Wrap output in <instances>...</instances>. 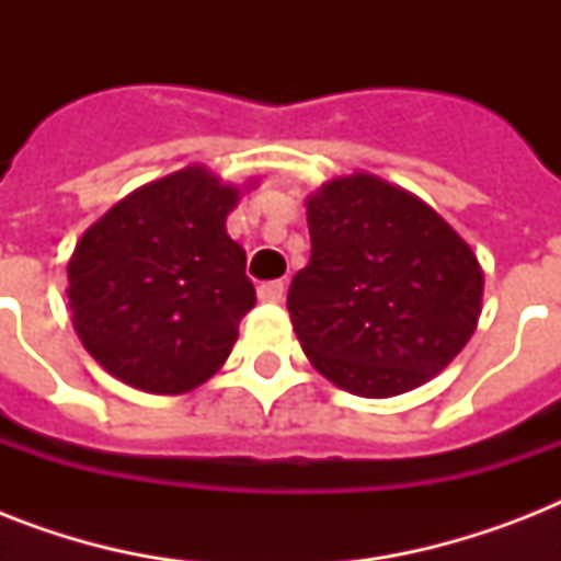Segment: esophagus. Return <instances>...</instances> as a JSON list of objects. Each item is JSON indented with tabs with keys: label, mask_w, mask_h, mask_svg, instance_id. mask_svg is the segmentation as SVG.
I'll use <instances>...</instances> for the list:
<instances>
[{
	"label": "esophagus",
	"mask_w": 561,
	"mask_h": 561,
	"mask_svg": "<svg viewBox=\"0 0 561 561\" xmlns=\"http://www.w3.org/2000/svg\"><path fill=\"white\" fill-rule=\"evenodd\" d=\"M282 297H285V282L282 279L262 282V285H259V299H262V302H282Z\"/></svg>",
	"instance_id": "34e87169"
}]
</instances>
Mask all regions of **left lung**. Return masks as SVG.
Instances as JSON below:
<instances>
[{
    "instance_id": "obj_1",
    "label": "left lung",
    "mask_w": 561,
    "mask_h": 561,
    "mask_svg": "<svg viewBox=\"0 0 561 561\" xmlns=\"http://www.w3.org/2000/svg\"><path fill=\"white\" fill-rule=\"evenodd\" d=\"M311 259L288 311L320 375L364 399L416 390L474 334L483 271L416 194L375 174L329 180L308 197Z\"/></svg>"
}]
</instances>
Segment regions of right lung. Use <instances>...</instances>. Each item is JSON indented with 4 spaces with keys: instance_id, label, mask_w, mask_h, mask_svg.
Instances as JSON below:
<instances>
[{
    "instance_id": "right-lung-1",
    "label": "right lung",
    "mask_w": 561,
    "mask_h": 561,
    "mask_svg": "<svg viewBox=\"0 0 561 561\" xmlns=\"http://www.w3.org/2000/svg\"><path fill=\"white\" fill-rule=\"evenodd\" d=\"M238 188L188 165L118 201L69 259L83 350L118 381L180 396L218 373L255 306L244 247L227 236Z\"/></svg>"
}]
</instances>
